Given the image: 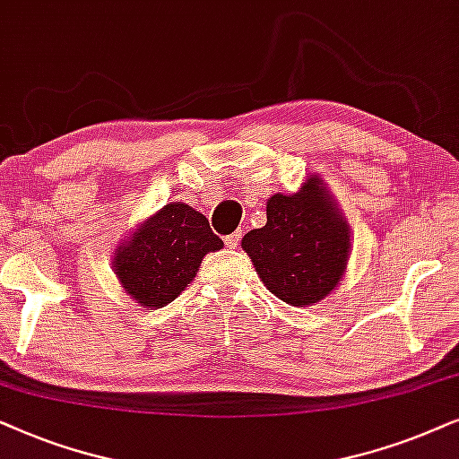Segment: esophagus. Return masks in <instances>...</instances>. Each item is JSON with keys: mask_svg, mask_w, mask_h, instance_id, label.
I'll list each match as a JSON object with an SVG mask.
<instances>
[{"mask_svg": "<svg viewBox=\"0 0 459 459\" xmlns=\"http://www.w3.org/2000/svg\"><path fill=\"white\" fill-rule=\"evenodd\" d=\"M239 241H241L239 230H237V233H233V235L224 237V243H226V247H229V249H235L237 246H239Z\"/></svg>", "mask_w": 459, "mask_h": 459, "instance_id": "34e87169", "label": "esophagus"}]
</instances>
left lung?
Instances as JSON below:
<instances>
[{"mask_svg":"<svg viewBox=\"0 0 459 459\" xmlns=\"http://www.w3.org/2000/svg\"><path fill=\"white\" fill-rule=\"evenodd\" d=\"M262 283L290 307H313L338 287L351 229L319 176L293 195L266 201V224L241 241Z\"/></svg>","mask_w":459,"mask_h":459,"instance_id":"left-lung-1","label":"left lung"}]
</instances>
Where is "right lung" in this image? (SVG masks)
Here are the masks:
<instances>
[{
	"label": "right lung",
	"instance_id": "right-lung-1",
	"mask_svg": "<svg viewBox=\"0 0 459 459\" xmlns=\"http://www.w3.org/2000/svg\"><path fill=\"white\" fill-rule=\"evenodd\" d=\"M222 246L204 213L169 201L115 249L113 268L140 307L161 308L186 290L204 255Z\"/></svg>",
	"mask_w": 459,
	"mask_h": 459
}]
</instances>
